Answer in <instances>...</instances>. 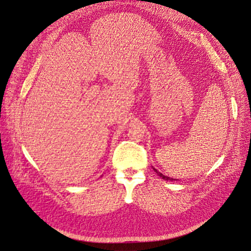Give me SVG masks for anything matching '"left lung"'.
<instances>
[{
  "instance_id": "obj_1",
  "label": "left lung",
  "mask_w": 251,
  "mask_h": 251,
  "mask_svg": "<svg viewBox=\"0 0 251 251\" xmlns=\"http://www.w3.org/2000/svg\"><path fill=\"white\" fill-rule=\"evenodd\" d=\"M154 169V172H155L158 176H159V177H162V179H164V180H170V181H173V180H175V179H173V178H169V177H167V176H164L162 173H159L158 172V170H156L155 168H153Z\"/></svg>"
}]
</instances>
